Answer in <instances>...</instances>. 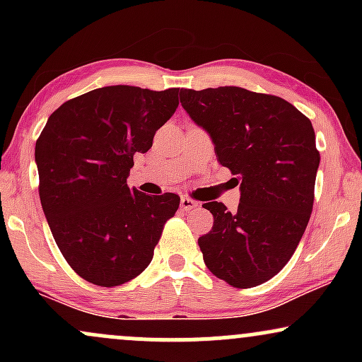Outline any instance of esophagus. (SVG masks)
I'll list each match as a JSON object with an SVG mask.
<instances>
[{"label":"esophagus","instance_id":"1","mask_svg":"<svg viewBox=\"0 0 362 362\" xmlns=\"http://www.w3.org/2000/svg\"><path fill=\"white\" fill-rule=\"evenodd\" d=\"M195 207H199V202L194 201L190 197H182L180 199V209L182 211H192Z\"/></svg>","mask_w":362,"mask_h":362}]
</instances>
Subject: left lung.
<instances>
[{
    "label": "left lung",
    "instance_id": "1",
    "mask_svg": "<svg viewBox=\"0 0 362 362\" xmlns=\"http://www.w3.org/2000/svg\"><path fill=\"white\" fill-rule=\"evenodd\" d=\"M180 103L242 192L236 213L202 204L214 218L199 238L204 264L233 288L264 284L288 264L310 221L320 165L313 126L284 98L240 86L182 88Z\"/></svg>",
    "mask_w": 362,
    "mask_h": 362
}]
</instances>
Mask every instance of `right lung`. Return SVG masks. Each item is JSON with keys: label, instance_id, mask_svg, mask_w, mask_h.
Masks as SVG:
<instances>
[{"label": "right lung", "instance_id": "1", "mask_svg": "<svg viewBox=\"0 0 362 362\" xmlns=\"http://www.w3.org/2000/svg\"><path fill=\"white\" fill-rule=\"evenodd\" d=\"M178 88L103 86L54 110L35 143L39 195L66 262L91 284L134 279L153 259L180 197L129 189L136 153L175 114Z\"/></svg>", "mask_w": 362, "mask_h": 362}]
</instances>
